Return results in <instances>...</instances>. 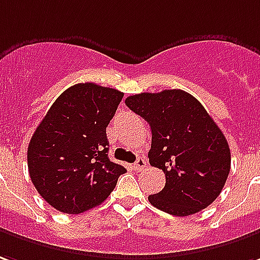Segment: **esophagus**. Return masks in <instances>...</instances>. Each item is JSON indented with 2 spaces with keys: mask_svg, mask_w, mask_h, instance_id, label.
<instances>
[{
  "mask_svg": "<svg viewBox=\"0 0 260 260\" xmlns=\"http://www.w3.org/2000/svg\"><path fill=\"white\" fill-rule=\"evenodd\" d=\"M143 168H146V160H145V157H138L135 163H134V169H135V170H142Z\"/></svg>",
  "mask_w": 260,
  "mask_h": 260,
  "instance_id": "obj_1",
  "label": "esophagus"
}]
</instances>
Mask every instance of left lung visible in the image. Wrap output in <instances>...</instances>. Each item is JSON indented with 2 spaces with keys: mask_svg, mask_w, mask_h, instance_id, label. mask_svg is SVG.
Here are the masks:
<instances>
[{
  "mask_svg": "<svg viewBox=\"0 0 260 260\" xmlns=\"http://www.w3.org/2000/svg\"><path fill=\"white\" fill-rule=\"evenodd\" d=\"M125 104L150 125L149 163L166 176L163 190L149 196V203L176 217L207 208L224 188L231 152L206 108L183 90L141 92Z\"/></svg>",
  "mask_w": 260,
  "mask_h": 260,
  "instance_id": "8db88e82",
  "label": "left lung"
}]
</instances>
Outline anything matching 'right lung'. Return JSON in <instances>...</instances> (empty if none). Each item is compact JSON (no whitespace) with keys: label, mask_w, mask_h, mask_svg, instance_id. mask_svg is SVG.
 Here are the masks:
<instances>
[{"label":"right lung","mask_w":260,"mask_h":260,"mask_svg":"<svg viewBox=\"0 0 260 260\" xmlns=\"http://www.w3.org/2000/svg\"><path fill=\"white\" fill-rule=\"evenodd\" d=\"M124 92L94 83L63 91L28 146L30 180L57 211L80 214L100 206L126 169L108 159L107 126Z\"/></svg>","instance_id":"1"}]
</instances>
